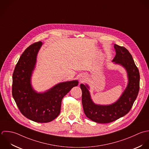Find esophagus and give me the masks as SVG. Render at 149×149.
<instances>
[{
	"instance_id": "obj_1",
	"label": "esophagus",
	"mask_w": 149,
	"mask_h": 149,
	"mask_svg": "<svg viewBox=\"0 0 149 149\" xmlns=\"http://www.w3.org/2000/svg\"><path fill=\"white\" fill-rule=\"evenodd\" d=\"M86 77L84 74H81V76H80V77H79L80 81V82H83L86 80Z\"/></svg>"
}]
</instances>
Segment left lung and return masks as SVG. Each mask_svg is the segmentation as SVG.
Wrapping results in <instances>:
<instances>
[{
    "instance_id": "obj_1",
    "label": "left lung",
    "mask_w": 149,
    "mask_h": 149,
    "mask_svg": "<svg viewBox=\"0 0 149 149\" xmlns=\"http://www.w3.org/2000/svg\"><path fill=\"white\" fill-rule=\"evenodd\" d=\"M116 56L112 62L123 66L127 71L128 84L116 102L107 105L95 104L91 99L87 84H80L82 104L86 116L98 123H109L124 116L131 110L139 90L140 75L131 54L124 47L114 46Z\"/></svg>"
}]
</instances>
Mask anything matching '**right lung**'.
Wrapping results in <instances>:
<instances>
[{"mask_svg": "<svg viewBox=\"0 0 149 149\" xmlns=\"http://www.w3.org/2000/svg\"><path fill=\"white\" fill-rule=\"evenodd\" d=\"M43 43L29 46L20 56L13 74L12 95L21 113L36 123H49L60 113L62 99L78 86L77 80L62 82L44 93L32 87L31 77L36 63L38 52Z\"/></svg>", "mask_w": 149, "mask_h": 149, "instance_id": "right-lung-1", "label": "right lung"}]
</instances>
